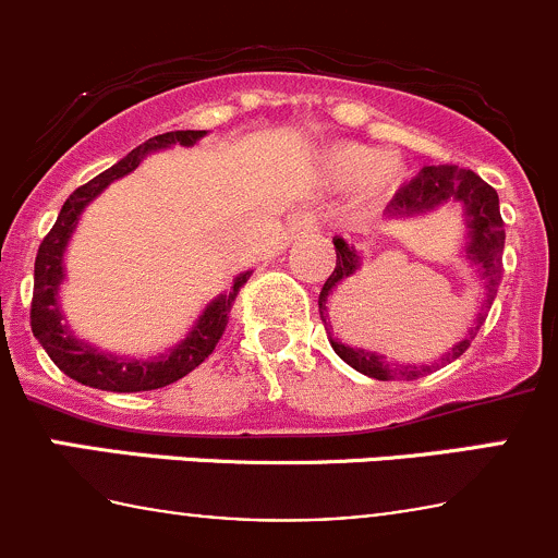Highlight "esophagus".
<instances>
[{
  "mask_svg": "<svg viewBox=\"0 0 558 558\" xmlns=\"http://www.w3.org/2000/svg\"><path fill=\"white\" fill-rule=\"evenodd\" d=\"M289 232L291 234H311L315 232V218L311 213H294L289 218Z\"/></svg>",
  "mask_w": 558,
  "mask_h": 558,
  "instance_id": "34e87169",
  "label": "esophagus"
}]
</instances>
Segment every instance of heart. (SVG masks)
<instances>
[{
    "mask_svg": "<svg viewBox=\"0 0 558 558\" xmlns=\"http://www.w3.org/2000/svg\"><path fill=\"white\" fill-rule=\"evenodd\" d=\"M326 172L340 183H351L364 173L362 191L367 199H386L404 178V167L397 156H378L373 148L359 143L335 145L326 156Z\"/></svg>",
    "mask_w": 558,
    "mask_h": 558,
    "instance_id": "1",
    "label": "heart"
}]
</instances>
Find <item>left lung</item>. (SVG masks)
<instances>
[{
	"mask_svg": "<svg viewBox=\"0 0 558 558\" xmlns=\"http://www.w3.org/2000/svg\"><path fill=\"white\" fill-rule=\"evenodd\" d=\"M456 199L464 205L466 213V227H470V243H466V256L475 264L477 272H481L483 291H486V300H483L481 313H477L475 326L470 329V335L453 345L440 362L426 364V367H415V364H391L386 362V356H378V353L369 351H356V348H348L342 342L331 340V348H335L337 356L345 364H351L356 373L369 375L375 380H418L424 375L435 373L442 364L453 362L461 353L470 348L472 337L477 335L481 324L486 320L488 305L497 296L499 283H502V247H505V221L499 216V196L486 180L477 178L472 170H459L453 165H440V167H426L410 180L404 189L397 191L393 202L388 205V213L391 216H415V213L435 210L442 202ZM335 251H337V264L331 269V275L326 278L324 289H320L318 307L320 318L326 324V302L329 296L340 289L342 283L351 280V275H356L359 269V253L353 251L351 245L342 238H335Z\"/></svg>",
	"mask_w": 558,
	"mask_h": 558,
	"instance_id": "obj_1",
	"label": "left lung"
}]
</instances>
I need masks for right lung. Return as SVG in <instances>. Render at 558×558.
<instances>
[{
  "label": "right lung",
  "instance_id": "obj_1",
  "mask_svg": "<svg viewBox=\"0 0 558 558\" xmlns=\"http://www.w3.org/2000/svg\"><path fill=\"white\" fill-rule=\"evenodd\" d=\"M205 137V132H194V129H185V132H165L150 137L148 143L134 148L132 154L123 156L118 165H112L110 170L99 172L97 178H92L88 183H83L81 189H75L70 194V199L61 207L59 218H56L53 229L43 238L39 243L37 258H35V294H32V331L39 340V345L45 348V353L50 356V362L61 369L64 375H70L72 380L92 388H102V391H154V388L170 386L174 380H180L183 375H189L191 369L199 367L213 351H216L218 340L223 337L229 324V313H232L234 300H238L240 289L247 283L251 272H243L234 278L229 294H221L218 300H213L207 305V311L202 313V318L196 320L194 329L189 331L180 345H174L167 356L154 359V362H129V359H116L105 356L97 348L86 345V342L75 340V337L66 331V326L61 324L59 305H56V291H59L61 278H64V267H61V256H64L66 240H70L72 229H75L77 218H81L83 207L107 189L112 180L123 178L132 170H137L140 161L156 148H167V145H194L196 140Z\"/></svg>",
  "mask_w": 558,
  "mask_h": 558
}]
</instances>
